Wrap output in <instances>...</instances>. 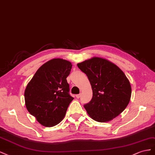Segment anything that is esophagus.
Wrapping results in <instances>:
<instances>
[{
    "instance_id": "esophagus-1",
    "label": "esophagus",
    "mask_w": 155,
    "mask_h": 155,
    "mask_svg": "<svg viewBox=\"0 0 155 155\" xmlns=\"http://www.w3.org/2000/svg\"><path fill=\"white\" fill-rule=\"evenodd\" d=\"M81 94H78V95H76V97H77V99H79L81 97Z\"/></svg>"
}]
</instances>
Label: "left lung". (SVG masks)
I'll return each mask as SVG.
<instances>
[{"instance_id":"8db88e82","label":"left lung","mask_w":155,"mask_h":155,"mask_svg":"<svg viewBox=\"0 0 155 155\" xmlns=\"http://www.w3.org/2000/svg\"><path fill=\"white\" fill-rule=\"evenodd\" d=\"M77 66L86 73L91 86L92 99L84 106L90 117L104 123L118 116L129 104L132 93L130 82L123 71L100 57H93Z\"/></svg>"}]
</instances>
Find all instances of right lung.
I'll list each match as a JSON object with an SVG mask.
<instances>
[{
    "instance_id": "add662e5",
    "label": "right lung",
    "mask_w": 155,
    "mask_h": 155,
    "mask_svg": "<svg viewBox=\"0 0 155 155\" xmlns=\"http://www.w3.org/2000/svg\"><path fill=\"white\" fill-rule=\"evenodd\" d=\"M72 68L70 61L54 58L43 64L28 82L25 91V101L29 113L41 125L51 127L64 118L70 103L66 80Z\"/></svg>"
}]
</instances>
